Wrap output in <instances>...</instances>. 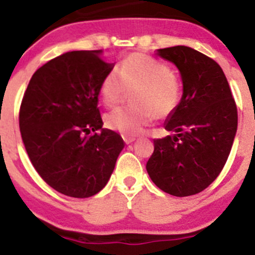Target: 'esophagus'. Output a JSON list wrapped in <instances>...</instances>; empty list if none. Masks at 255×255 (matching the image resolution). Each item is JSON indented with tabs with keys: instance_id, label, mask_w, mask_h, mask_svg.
Returning <instances> with one entry per match:
<instances>
[{
	"instance_id": "obj_1",
	"label": "esophagus",
	"mask_w": 255,
	"mask_h": 255,
	"mask_svg": "<svg viewBox=\"0 0 255 255\" xmlns=\"http://www.w3.org/2000/svg\"><path fill=\"white\" fill-rule=\"evenodd\" d=\"M123 139H125L126 144H129V143H132V142L136 141V138H133V137H128V136L123 137Z\"/></svg>"
}]
</instances>
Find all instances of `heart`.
Instances as JSON below:
<instances>
[{
	"instance_id": "b5f03b06",
	"label": "heart",
	"mask_w": 255,
	"mask_h": 255,
	"mask_svg": "<svg viewBox=\"0 0 255 255\" xmlns=\"http://www.w3.org/2000/svg\"><path fill=\"white\" fill-rule=\"evenodd\" d=\"M132 93L130 108H117L105 117L111 129L123 136H137L153 118H166L174 113L182 98L178 76L159 59L142 53H132L123 59L118 71L112 70L102 81L100 93L109 107Z\"/></svg>"
}]
</instances>
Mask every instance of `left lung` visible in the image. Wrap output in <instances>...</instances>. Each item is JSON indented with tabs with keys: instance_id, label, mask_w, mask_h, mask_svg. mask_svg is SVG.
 <instances>
[{
	"instance_id": "left-lung-1",
	"label": "left lung",
	"mask_w": 255,
	"mask_h": 255,
	"mask_svg": "<svg viewBox=\"0 0 255 255\" xmlns=\"http://www.w3.org/2000/svg\"><path fill=\"white\" fill-rule=\"evenodd\" d=\"M156 54L178 68L183 95L165 121V129L173 134L153 139L146 170L165 193L193 196L226 164L238 129L235 100L224 71L210 57L185 45L157 49Z\"/></svg>"
}]
</instances>
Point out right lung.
Instances as JSON below:
<instances>
[{"mask_svg": "<svg viewBox=\"0 0 255 255\" xmlns=\"http://www.w3.org/2000/svg\"><path fill=\"white\" fill-rule=\"evenodd\" d=\"M103 50H73L50 59L31 77L20 108V132L31 164L59 193L88 198L107 185L125 147L103 128L99 103L113 63Z\"/></svg>", "mask_w": 255, "mask_h": 255, "instance_id": "right-lung-1", "label": "right lung"}]
</instances>
